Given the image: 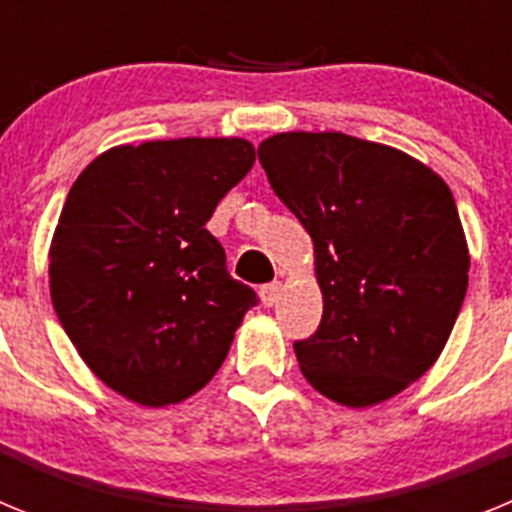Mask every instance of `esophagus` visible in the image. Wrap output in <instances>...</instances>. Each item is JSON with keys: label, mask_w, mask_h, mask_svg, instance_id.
<instances>
[{"label": "esophagus", "mask_w": 512, "mask_h": 512, "mask_svg": "<svg viewBox=\"0 0 512 512\" xmlns=\"http://www.w3.org/2000/svg\"><path fill=\"white\" fill-rule=\"evenodd\" d=\"M279 297H282V284H279V282H269V284H264V287H261V302H264L266 307L277 305Z\"/></svg>", "instance_id": "34e87169"}]
</instances>
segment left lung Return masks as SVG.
<instances>
[{"label":"left lung","mask_w":512,"mask_h":512,"mask_svg":"<svg viewBox=\"0 0 512 512\" xmlns=\"http://www.w3.org/2000/svg\"><path fill=\"white\" fill-rule=\"evenodd\" d=\"M279 200L315 246L323 320L295 354L346 408L423 377L459 318L469 251L451 189L418 158L343 133H279L259 146Z\"/></svg>","instance_id":"8db88e82"}]
</instances>
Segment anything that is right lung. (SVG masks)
I'll use <instances>...</instances> for the list:
<instances>
[{"instance_id": "obj_1", "label": "right lung", "mask_w": 512, "mask_h": 512, "mask_svg": "<svg viewBox=\"0 0 512 512\" xmlns=\"http://www.w3.org/2000/svg\"><path fill=\"white\" fill-rule=\"evenodd\" d=\"M256 161L243 138L148 140L97 156L71 187L51 243V300L110 390L164 408L223 366L256 292L205 228Z\"/></svg>"}]
</instances>
